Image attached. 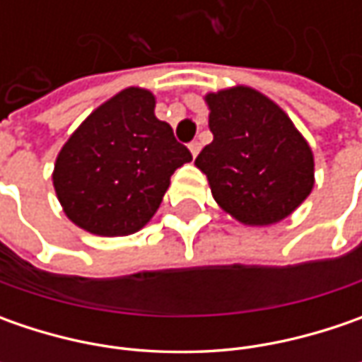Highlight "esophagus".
Wrapping results in <instances>:
<instances>
[{
	"label": "esophagus",
	"mask_w": 362,
	"mask_h": 362,
	"mask_svg": "<svg viewBox=\"0 0 362 362\" xmlns=\"http://www.w3.org/2000/svg\"><path fill=\"white\" fill-rule=\"evenodd\" d=\"M189 151H191V155H193V159L199 155V151H202V143L199 141H193V143H189Z\"/></svg>",
	"instance_id": "obj_1"
}]
</instances>
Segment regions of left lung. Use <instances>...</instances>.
Wrapping results in <instances>:
<instances>
[{
    "mask_svg": "<svg viewBox=\"0 0 362 362\" xmlns=\"http://www.w3.org/2000/svg\"><path fill=\"white\" fill-rule=\"evenodd\" d=\"M214 141L195 165L207 175L221 209L245 226L288 217L314 185V157L292 120L268 96L247 86L211 92Z\"/></svg>",
    "mask_w": 362,
    "mask_h": 362,
    "instance_id": "8db88e82",
    "label": "left lung"
}]
</instances>
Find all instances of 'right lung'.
<instances>
[{"label":"right lung","mask_w":362,"mask_h":362,"mask_svg":"<svg viewBox=\"0 0 362 362\" xmlns=\"http://www.w3.org/2000/svg\"><path fill=\"white\" fill-rule=\"evenodd\" d=\"M193 159L155 117V96L127 88L100 105L62 146L54 189L64 214L96 235H129L159 209L169 179Z\"/></svg>","instance_id":"right-lung-1"}]
</instances>
